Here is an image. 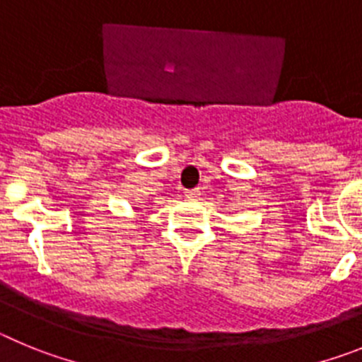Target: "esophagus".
<instances>
[{
    "label": "esophagus",
    "mask_w": 362,
    "mask_h": 362,
    "mask_svg": "<svg viewBox=\"0 0 362 362\" xmlns=\"http://www.w3.org/2000/svg\"><path fill=\"white\" fill-rule=\"evenodd\" d=\"M199 196H201L199 188H192V190L185 192V197H188V199H199Z\"/></svg>",
    "instance_id": "34e87169"
}]
</instances>
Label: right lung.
I'll use <instances>...</instances> for the list:
<instances>
[{
  "label": "right lung",
  "instance_id": "obj_1",
  "mask_svg": "<svg viewBox=\"0 0 362 362\" xmlns=\"http://www.w3.org/2000/svg\"><path fill=\"white\" fill-rule=\"evenodd\" d=\"M136 210H137V209H136Z\"/></svg>",
  "mask_w": 362,
  "mask_h": 362
}]
</instances>
